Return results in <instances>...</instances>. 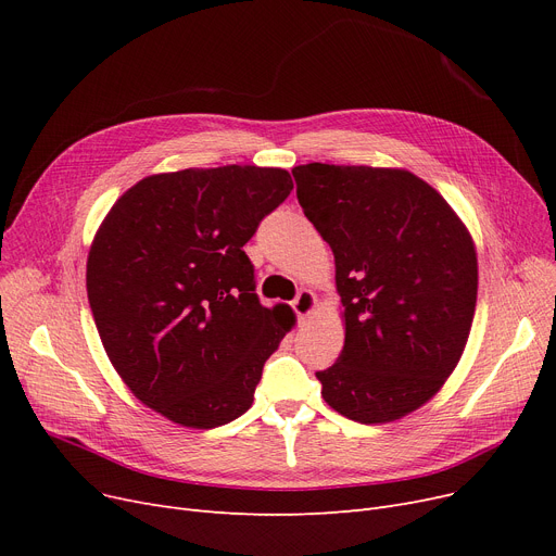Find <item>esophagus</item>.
<instances>
[{"label":"esophagus","mask_w":556,"mask_h":556,"mask_svg":"<svg viewBox=\"0 0 556 556\" xmlns=\"http://www.w3.org/2000/svg\"><path fill=\"white\" fill-rule=\"evenodd\" d=\"M315 304H317V300H315V295L311 293V290H300L298 298L290 302V306H293V311L298 313L300 319H306L313 313Z\"/></svg>","instance_id":"esophagus-1"}]
</instances>
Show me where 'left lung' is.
<instances>
[{"label":"left lung","mask_w":556,"mask_h":556,"mask_svg":"<svg viewBox=\"0 0 556 556\" xmlns=\"http://www.w3.org/2000/svg\"><path fill=\"white\" fill-rule=\"evenodd\" d=\"M298 200L336 256L344 346L315 371L346 419L388 424L430 401L462 358L478 256L451 204L403 168L304 164Z\"/></svg>","instance_id":"8db88e82"}]
</instances>
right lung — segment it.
<instances>
[{
    "label": "right lung",
    "mask_w": 556,
    "mask_h": 556,
    "mask_svg": "<svg viewBox=\"0 0 556 556\" xmlns=\"http://www.w3.org/2000/svg\"><path fill=\"white\" fill-rule=\"evenodd\" d=\"M293 191L261 166L149 175L112 204L87 256V300L130 392L187 428L250 410L295 315L254 293L243 245Z\"/></svg>",
    "instance_id": "obj_1"
}]
</instances>
